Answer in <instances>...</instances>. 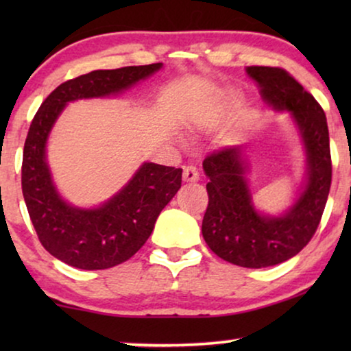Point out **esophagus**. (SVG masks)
<instances>
[{"instance_id": "obj_1", "label": "esophagus", "mask_w": 351, "mask_h": 351, "mask_svg": "<svg viewBox=\"0 0 351 351\" xmlns=\"http://www.w3.org/2000/svg\"><path fill=\"white\" fill-rule=\"evenodd\" d=\"M199 180V172L195 166L184 167V182H196Z\"/></svg>"}]
</instances>
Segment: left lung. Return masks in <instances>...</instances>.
I'll use <instances>...</instances> for the list:
<instances>
[{
	"label": "left lung",
	"mask_w": 351,
	"mask_h": 351,
	"mask_svg": "<svg viewBox=\"0 0 351 351\" xmlns=\"http://www.w3.org/2000/svg\"><path fill=\"white\" fill-rule=\"evenodd\" d=\"M262 97L276 110H289L304 137L308 184L282 217H263L252 208L239 147H223L204 158L209 203L203 238L215 256L234 265L263 268L299 254L316 233L328 201L332 161L324 110L299 81L280 66H247Z\"/></svg>",
	"instance_id": "1"
}]
</instances>
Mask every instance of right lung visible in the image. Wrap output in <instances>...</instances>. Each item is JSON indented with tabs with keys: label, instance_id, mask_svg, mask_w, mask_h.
<instances>
[{
	"label": "right lung",
	"instance_id": "obj_1",
	"mask_svg": "<svg viewBox=\"0 0 351 351\" xmlns=\"http://www.w3.org/2000/svg\"><path fill=\"white\" fill-rule=\"evenodd\" d=\"M160 69L161 64H150L81 75L57 86L33 117L23 145V199L43 247L66 265L104 270L131 258L180 189L182 169L145 162L102 208L76 209L59 198L51 182L45 155L47 134L66 102L121 93Z\"/></svg>",
	"mask_w": 351,
	"mask_h": 351
}]
</instances>
